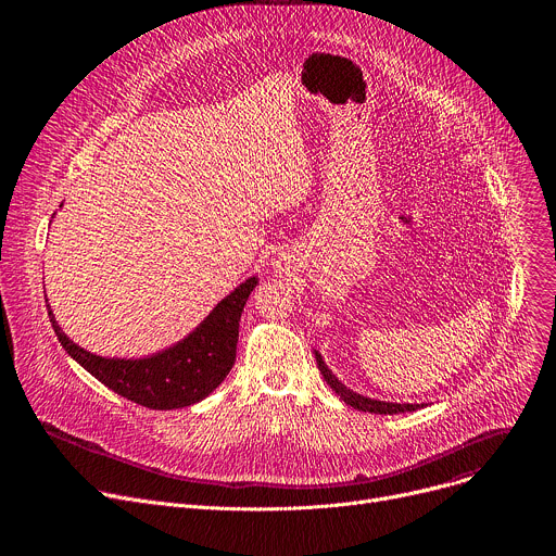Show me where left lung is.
Returning <instances> with one entry per match:
<instances>
[{
  "mask_svg": "<svg viewBox=\"0 0 556 556\" xmlns=\"http://www.w3.org/2000/svg\"><path fill=\"white\" fill-rule=\"evenodd\" d=\"M314 356H316V365H319V369H321V374H324V378H326V382L337 391V395H341V401L345 403V405H350V407H354V409H358V412H369V414H405V412H416V409H420V407H425V405H399V403H384V401H374V399H367V395H361V393H356V391H352V389H348L330 369H328V365L324 363V358H321V354L319 352H314Z\"/></svg>",
  "mask_w": 556,
  "mask_h": 556,
  "instance_id": "1",
  "label": "left lung"
}]
</instances>
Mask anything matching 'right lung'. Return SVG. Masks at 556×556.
<instances>
[{
	"instance_id": "right-lung-1",
	"label": "right lung",
	"mask_w": 556,
	"mask_h": 556,
	"mask_svg": "<svg viewBox=\"0 0 556 556\" xmlns=\"http://www.w3.org/2000/svg\"><path fill=\"white\" fill-rule=\"evenodd\" d=\"M255 286L257 277L237 286L187 339L147 358L97 356L63 334L50 305L48 316L63 350L97 380L136 405L167 412L200 403L226 378L237 354L240 316Z\"/></svg>"
}]
</instances>
